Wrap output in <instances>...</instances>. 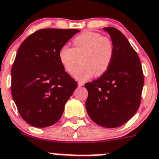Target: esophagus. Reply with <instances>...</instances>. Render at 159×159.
Wrapping results in <instances>:
<instances>
[{
    "label": "esophagus",
    "instance_id": "obj_1",
    "mask_svg": "<svg viewBox=\"0 0 159 159\" xmlns=\"http://www.w3.org/2000/svg\"><path fill=\"white\" fill-rule=\"evenodd\" d=\"M84 86L83 82H78V86H79V87H82V86Z\"/></svg>",
    "mask_w": 159,
    "mask_h": 159
}]
</instances>
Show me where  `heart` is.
I'll use <instances>...</instances> for the list:
<instances>
[{
  "label": "heart",
  "mask_w": 159,
  "mask_h": 159,
  "mask_svg": "<svg viewBox=\"0 0 159 159\" xmlns=\"http://www.w3.org/2000/svg\"><path fill=\"white\" fill-rule=\"evenodd\" d=\"M73 48L63 46L58 53L60 62L69 73H73L80 62L83 65L74 73V77L86 81L101 76L112 61L113 46L109 39L95 32H85L73 39Z\"/></svg>",
  "instance_id": "1"
}]
</instances>
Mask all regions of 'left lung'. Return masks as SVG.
Wrapping results in <instances>:
<instances>
[{
  "instance_id": "1",
  "label": "left lung",
  "mask_w": 159,
  "mask_h": 159,
  "mask_svg": "<svg viewBox=\"0 0 159 159\" xmlns=\"http://www.w3.org/2000/svg\"><path fill=\"white\" fill-rule=\"evenodd\" d=\"M110 34L113 57L108 69L98 79L85 84L86 108L97 125L116 128L129 120L141 102L144 76L138 55L116 28L105 27Z\"/></svg>"
}]
</instances>
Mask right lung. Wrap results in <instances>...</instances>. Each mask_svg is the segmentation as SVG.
<instances>
[{"label":"right lung","instance_id":"obj_1","mask_svg":"<svg viewBox=\"0 0 159 159\" xmlns=\"http://www.w3.org/2000/svg\"><path fill=\"white\" fill-rule=\"evenodd\" d=\"M80 30L42 29L20 45L11 70L12 97L20 116L31 126L59 120L77 86L60 62V49Z\"/></svg>","mask_w":159,"mask_h":159}]
</instances>
